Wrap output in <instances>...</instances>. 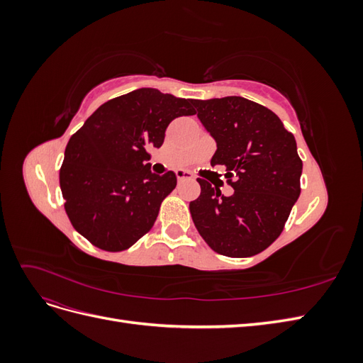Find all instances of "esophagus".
<instances>
[{
    "label": "esophagus",
    "instance_id": "obj_1",
    "mask_svg": "<svg viewBox=\"0 0 363 363\" xmlns=\"http://www.w3.org/2000/svg\"><path fill=\"white\" fill-rule=\"evenodd\" d=\"M175 175H177L179 182H184V180H194V175L189 171H184V169H177L175 171Z\"/></svg>",
    "mask_w": 363,
    "mask_h": 363
}]
</instances>
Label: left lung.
<instances>
[{"label":"left lung","mask_w":363,"mask_h":363,"mask_svg":"<svg viewBox=\"0 0 363 363\" xmlns=\"http://www.w3.org/2000/svg\"><path fill=\"white\" fill-rule=\"evenodd\" d=\"M196 116L216 142L212 167L224 164L235 192L225 196L196 179L201 194L189 203L206 244L228 257H250L279 238L300 196L303 162L280 118L242 96L195 100Z\"/></svg>","instance_id":"8db88e82"}]
</instances>
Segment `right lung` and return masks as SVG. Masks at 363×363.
Returning <instances> with one entry per match:
<instances>
[{
    "mask_svg": "<svg viewBox=\"0 0 363 363\" xmlns=\"http://www.w3.org/2000/svg\"><path fill=\"white\" fill-rule=\"evenodd\" d=\"M194 100L142 87L104 103L69 139L60 168L65 211L74 228L106 251L133 245L155 224L177 184L151 172L172 119L195 113Z\"/></svg>",
    "mask_w": 363,
    "mask_h": 363,
    "instance_id": "add662e5",
    "label": "right lung"
}]
</instances>
